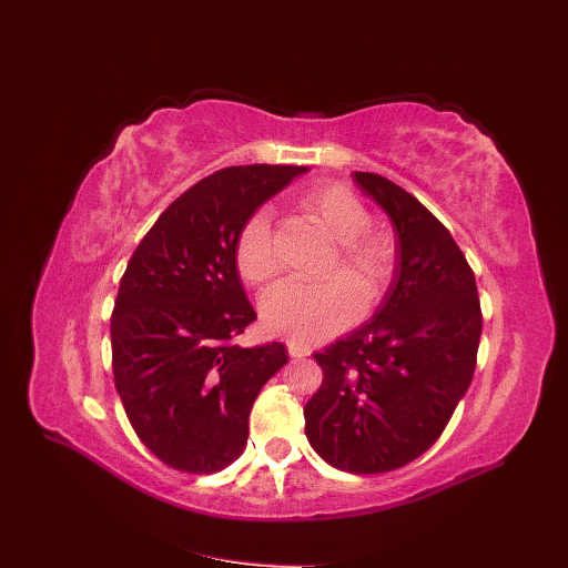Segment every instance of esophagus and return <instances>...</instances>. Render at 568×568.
<instances>
[{"label":"esophagus","instance_id":"obj_1","mask_svg":"<svg viewBox=\"0 0 568 568\" xmlns=\"http://www.w3.org/2000/svg\"><path fill=\"white\" fill-rule=\"evenodd\" d=\"M287 353L290 358H304V355H311V348L300 342H287Z\"/></svg>","mask_w":568,"mask_h":568}]
</instances>
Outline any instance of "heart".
Returning <instances> with one entry per match:
<instances>
[{
    "mask_svg": "<svg viewBox=\"0 0 568 568\" xmlns=\"http://www.w3.org/2000/svg\"><path fill=\"white\" fill-rule=\"evenodd\" d=\"M300 205L339 243L325 268L323 283L285 281L262 300V325L292 342H321L348 327L379 304L395 273V243L382 229H372L365 203L344 184H316L300 196ZM236 268L247 285L262 287L281 273L268 210H257L243 224L236 241Z\"/></svg>",
    "mask_w": 568,
    "mask_h": 568,
    "instance_id": "b5f03b06",
    "label": "heart"
}]
</instances>
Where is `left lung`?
<instances>
[{"label":"left lung","instance_id":"left-lung-1","mask_svg":"<svg viewBox=\"0 0 568 568\" xmlns=\"http://www.w3.org/2000/svg\"><path fill=\"white\" fill-rule=\"evenodd\" d=\"M353 178L393 220L395 273L374 321L313 355L323 384L304 407V430L329 466L376 475L443 435L473 382L481 308L447 226L395 182Z\"/></svg>","mask_w":568,"mask_h":568}]
</instances>
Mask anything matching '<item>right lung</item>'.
<instances>
[{
  "instance_id": "add662e5",
  "label": "right lung",
  "mask_w": 568,
  "mask_h": 568,
  "mask_svg": "<svg viewBox=\"0 0 568 568\" xmlns=\"http://www.w3.org/2000/svg\"><path fill=\"white\" fill-rule=\"evenodd\" d=\"M304 165H231L168 205L125 266L112 311V369L125 416L165 466L213 475L243 454L260 388L285 346L241 348L257 321L236 268L255 210Z\"/></svg>"
}]
</instances>
